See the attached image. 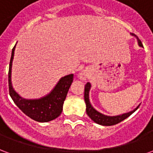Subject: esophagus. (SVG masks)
<instances>
[{"instance_id":"esophagus-1","label":"esophagus","mask_w":153,"mask_h":153,"mask_svg":"<svg viewBox=\"0 0 153 153\" xmlns=\"http://www.w3.org/2000/svg\"><path fill=\"white\" fill-rule=\"evenodd\" d=\"M84 77H85L84 74H80V78H81V79H84Z\"/></svg>"}]
</instances>
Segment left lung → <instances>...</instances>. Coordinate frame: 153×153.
Returning a JSON list of instances; mask_svg holds the SVG:
<instances>
[{"instance_id": "obj_1", "label": "left lung", "mask_w": 153, "mask_h": 153, "mask_svg": "<svg viewBox=\"0 0 153 153\" xmlns=\"http://www.w3.org/2000/svg\"><path fill=\"white\" fill-rule=\"evenodd\" d=\"M137 39H138V45L140 47H143V44H142L141 41L139 40V38L135 36ZM90 88H91V84L90 83H87L85 84V88H84V101H85V103H86V112L87 115L89 116L90 118L93 120V121L96 122L97 124H99L101 125H105V126H110V125H114L118 124L120 122L123 121L124 120L128 117L129 115H132L133 113L136 110L138 109V106L136 108H135L134 111H129L128 113H125V114H122V115H115V116H107V115H105L102 114V113L98 112L97 111L93 108L91 103L89 102V90Z\"/></svg>"}]
</instances>
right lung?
Here are the masks:
<instances>
[{
	"instance_id": "obj_1",
	"label": "right lung",
	"mask_w": 153,
	"mask_h": 153,
	"mask_svg": "<svg viewBox=\"0 0 153 153\" xmlns=\"http://www.w3.org/2000/svg\"><path fill=\"white\" fill-rule=\"evenodd\" d=\"M15 48V46L12 49L8 74L9 93L12 100L25 115L36 121L48 122L55 120L62 112L64 101L73 82L74 74H69L61 78L55 88L48 95L40 99L27 100L22 98L14 90L11 84V67Z\"/></svg>"
}]
</instances>
